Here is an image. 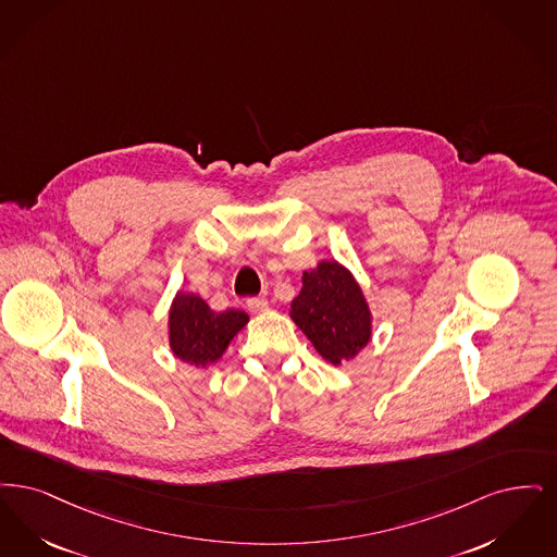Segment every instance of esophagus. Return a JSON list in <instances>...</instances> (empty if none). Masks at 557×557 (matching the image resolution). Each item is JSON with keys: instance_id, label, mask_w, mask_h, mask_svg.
<instances>
[{"instance_id": "esophagus-1", "label": "esophagus", "mask_w": 557, "mask_h": 557, "mask_svg": "<svg viewBox=\"0 0 557 557\" xmlns=\"http://www.w3.org/2000/svg\"><path fill=\"white\" fill-rule=\"evenodd\" d=\"M247 310L253 312V314L264 312V310H268V301L264 297H249L247 299Z\"/></svg>"}]
</instances>
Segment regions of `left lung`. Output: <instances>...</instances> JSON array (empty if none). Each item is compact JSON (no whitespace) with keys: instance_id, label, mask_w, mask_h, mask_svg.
Wrapping results in <instances>:
<instances>
[{"instance_id":"obj_1","label":"left lung","mask_w":557,"mask_h":557,"mask_svg":"<svg viewBox=\"0 0 557 557\" xmlns=\"http://www.w3.org/2000/svg\"><path fill=\"white\" fill-rule=\"evenodd\" d=\"M304 285L290 304V318L326 362L351 360L370 341V310L349 270L320 262L304 272Z\"/></svg>"}]
</instances>
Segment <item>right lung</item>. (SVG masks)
<instances>
[{
  "mask_svg": "<svg viewBox=\"0 0 557 557\" xmlns=\"http://www.w3.org/2000/svg\"><path fill=\"white\" fill-rule=\"evenodd\" d=\"M249 318L242 310L214 312L189 293H178L170 310V347L176 358L195 366L216 362Z\"/></svg>",
  "mask_w": 557,
  "mask_h": 557,
  "instance_id": "right-lung-1",
  "label": "right lung"
}]
</instances>
